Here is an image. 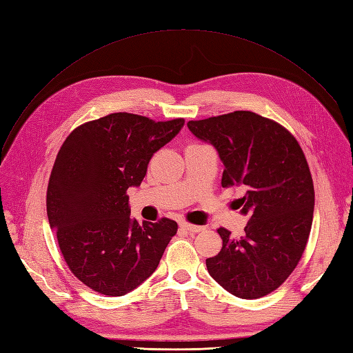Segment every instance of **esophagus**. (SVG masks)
I'll return each instance as SVG.
<instances>
[{"instance_id":"34e87169","label":"esophagus","mask_w":353,"mask_h":353,"mask_svg":"<svg viewBox=\"0 0 353 353\" xmlns=\"http://www.w3.org/2000/svg\"><path fill=\"white\" fill-rule=\"evenodd\" d=\"M179 227L183 228V230L190 232V233H199V232H202V227H200V225H194V224H190V223H187V221H181V223H179Z\"/></svg>"}]
</instances>
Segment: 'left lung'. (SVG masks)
<instances>
[{"instance_id": "8db88e82", "label": "left lung", "mask_w": 353, "mask_h": 353, "mask_svg": "<svg viewBox=\"0 0 353 353\" xmlns=\"http://www.w3.org/2000/svg\"><path fill=\"white\" fill-rule=\"evenodd\" d=\"M188 129L214 145L224 163L221 185H242L245 234L206 260L209 274L239 299H260L287 281L306 248L315 206L307 160L291 133L252 111L192 120Z\"/></svg>"}]
</instances>
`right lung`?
I'll return each instance as SVG.
<instances>
[{
    "instance_id": "obj_1",
    "label": "right lung",
    "mask_w": 353,
    "mask_h": 353,
    "mask_svg": "<svg viewBox=\"0 0 353 353\" xmlns=\"http://www.w3.org/2000/svg\"><path fill=\"white\" fill-rule=\"evenodd\" d=\"M183 126L184 119L112 112L65 139L47 187V216L65 263L85 287L120 297L157 269L178 224L133 220L128 188L141 185L151 157Z\"/></svg>"
}]
</instances>
